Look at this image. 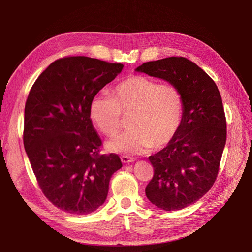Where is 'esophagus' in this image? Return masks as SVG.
<instances>
[{"instance_id":"obj_1","label":"esophagus","mask_w":252,"mask_h":252,"mask_svg":"<svg viewBox=\"0 0 252 252\" xmlns=\"http://www.w3.org/2000/svg\"><path fill=\"white\" fill-rule=\"evenodd\" d=\"M121 161L123 162V163H125V164H127V163L134 162L135 159H134L133 158H131V157H128V156H122V157H121Z\"/></svg>"}]
</instances>
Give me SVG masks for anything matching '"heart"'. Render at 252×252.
Segmentation results:
<instances>
[{
    "label": "heart",
    "mask_w": 252,
    "mask_h": 252,
    "mask_svg": "<svg viewBox=\"0 0 252 252\" xmlns=\"http://www.w3.org/2000/svg\"><path fill=\"white\" fill-rule=\"evenodd\" d=\"M185 101L173 83L132 75L118 83L111 96L96 95L90 102L89 114L95 127L106 136H114L123 126V116L130 127L107 143V148L121 154H142L170 143L183 123Z\"/></svg>",
    "instance_id": "1"
}]
</instances>
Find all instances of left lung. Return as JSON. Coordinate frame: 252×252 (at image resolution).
<instances>
[{
	"label": "left lung",
	"mask_w": 252,
	"mask_h": 252,
	"mask_svg": "<svg viewBox=\"0 0 252 252\" xmlns=\"http://www.w3.org/2000/svg\"><path fill=\"white\" fill-rule=\"evenodd\" d=\"M136 71L178 85L185 101L179 132L167 146L150 156L154 177L147 199L166 211L199 201L216 182L226 144V117L218 86L191 61L170 57L151 61Z\"/></svg>",
	"instance_id": "1"
}]
</instances>
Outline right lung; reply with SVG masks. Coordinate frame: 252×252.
Here are the masks:
<instances>
[{"label":"right lung","instance_id":"right-lung-1","mask_svg":"<svg viewBox=\"0 0 252 252\" xmlns=\"http://www.w3.org/2000/svg\"><path fill=\"white\" fill-rule=\"evenodd\" d=\"M123 64L88 57L52 62L36 79L25 104L23 142L42 192L70 215H88L107 197L116 154L101 155L89 105Z\"/></svg>","mask_w":252,"mask_h":252}]
</instances>
